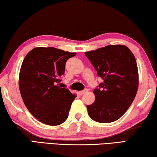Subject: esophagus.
<instances>
[{"label": "esophagus", "instance_id": "obj_1", "mask_svg": "<svg viewBox=\"0 0 157 157\" xmlns=\"http://www.w3.org/2000/svg\"><path fill=\"white\" fill-rule=\"evenodd\" d=\"M87 91H88V89H86L83 90V91H79V94H80V95H83V94H85V93H86Z\"/></svg>", "mask_w": 157, "mask_h": 157}]
</instances>
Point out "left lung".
<instances>
[{"instance_id":"obj_1","label":"left lung","mask_w":157,"mask_h":157,"mask_svg":"<svg viewBox=\"0 0 157 157\" xmlns=\"http://www.w3.org/2000/svg\"><path fill=\"white\" fill-rule=\"evenodd\" d=\"M104 82L94 90L95 100L86 105L88 114L98 123L118 120L128 109L139 88L136 59L124 45H111L84 52Z\"/></svg>"}]
</instances>
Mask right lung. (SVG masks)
<instances>
[{
    "instance_id": "1",
    "label": "right lung",
    "mask_w": 157,
    "mask_h": 157,
    "mask_svg": "<svg viewBox=\"0 0 157 157\" xmlns=\"http://www.w3.org/2000/svg\"><path fill=\"white\" fill-rule=\"evenodd\" d=\"M75 55L53 47H36L23 59L18 79L21 97L28 111L41 123L55 126L67 119L76 95L58 84L66 61Z\"/></svg>"
}]
</instances>
